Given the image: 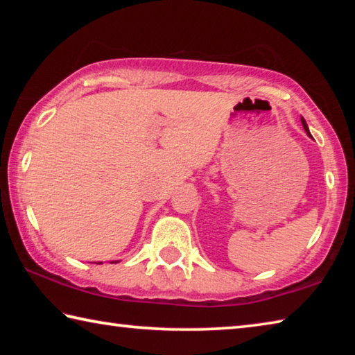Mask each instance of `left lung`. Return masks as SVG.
Returning <instances> with one entry per match:
<instances>
[{
    "label": "left lung",
    "mask_w": 355,
    "mask_h": 355,
    "mask_svg": "<svg viewBox=\"0 0 355 355\" xmlns=\"http://www.w3.org/2000/svg\"><path fill=\"white\" fill-rule=\"evenodd\" d=\"M302 125H304V128H305V131H307V135H309V136H311V135H310V131H309V127H307V123H305V120H304V119H302Z\"/></svg>",
    "instance_id": "obj_1"
}]
</instances>
